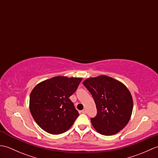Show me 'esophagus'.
I'll return each instance as SVG.
<instances>
[{
    "instance_id": "1",
    "label": "esophagus",
    "mask_w": 158,
    "mask_h": 158,
    "mask_svg": "<svg viewBox=\"0 0 158 158\" xmlns=\"http://www.w3.org/2000/svg\"><path fill=\"white\" fill-rule=\"evenodd\" d=\"M81 113H83V114H85V113H87V110H86V109H83V110H81Z\"/></svg>"
}]
</instances>
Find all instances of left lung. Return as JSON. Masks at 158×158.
Instances as JSON below:
<instances>
[{"label": "left lung", "instance_id": "8db88e82", "mask_svg": "<svg viewBox=\"0 0 158 158\" xmlns=\"http://www.w3.org/2000/svg\"><path fill=\"white\" fill-rule=\"evenodd\" d=\"M83 84L96 103L97 114L90 119L95 130L106 136L122 130L128 123L133 109L132 96L126 87L105 75L89 78Z\"/></svg>", "mask_w": 158, "mask_h": 158}]
</instances>
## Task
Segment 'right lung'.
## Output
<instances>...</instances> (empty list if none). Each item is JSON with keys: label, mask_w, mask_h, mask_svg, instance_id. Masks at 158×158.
<instances>
[{"label": "right lung", "mask_w": 158, "mask_h": 158, "mask_svg": "<svg viewBox=\"0 0 158 158\" xmlns=\"http://www.w3.org/2000/svg\"><path fill=\"white\" fill-rule=\"evenodd\" d=\"M82 78L55 77L36 85L30 96V110L36 123L52 135L65 132L79 114L69 97Z\"/></svg>", "instance_id": "right-lung-1"}]
</instances>
